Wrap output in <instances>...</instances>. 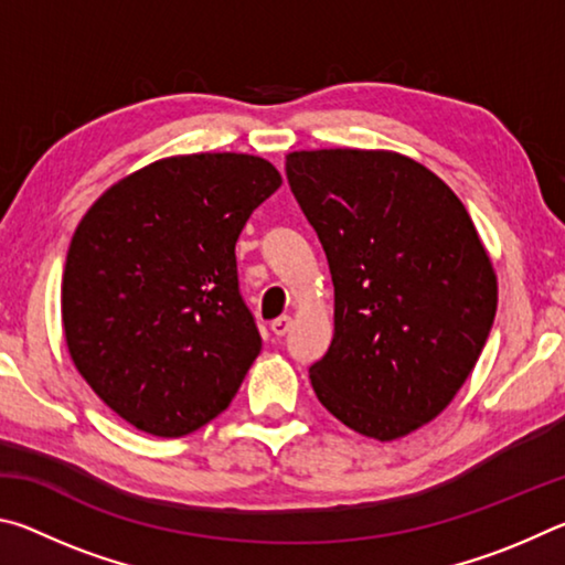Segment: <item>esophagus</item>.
Segmentation results:
<instances>
[{"mask_svg": "<svg viewBox=\"0 0 565 565\" xmlns=\"http://www.w3.org/2000/svg\"><path fill=\"white\" fill-rule=\"evenodd\" d=\"M289 329H291V317H279V319L271 321V331L276 333V337H286Z\"/></svg>", "mask_w": 565, "mask_h": 565, "instance_id": "1", "label": "esophagus"}]
</instances>
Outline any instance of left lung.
Returning a JSON list of instances; mask_svg holds the SVG:
<instances>
[{"label":"left lung","mask_w":565,"mask_h":565,"mask_svg":"<svg viewBox=\"0 0 565 565\" xmlns=\"http://www.w3.org/2000/svg\"><path fill=\"white\" fill-rule=\"evenodd\" d=\"M286 177L333 281L311 386L351 431L396 441L441 414L481 356L499 303L489 252L461 199L398 151H291Z\"/></svg>","instance_id":"1"}]
</instances>
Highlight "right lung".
<instances>
[{"instance_id": "1", "label": "right lung", "mask_w": 565, "mask_h": 565, "mask_svg": "<svg viewBox=\"0 0 565 565\" xmlns=\"http://www.w3.org/2000/svg\"><path fill=\"white\" fill-rule=\"evenodd\" d=\"M281 186L252 154H179L119 179L72 236L62 327L76 371L139 431L179 438L232 404L262 351L236 238Z\"/></svg>"}]
</instances>
